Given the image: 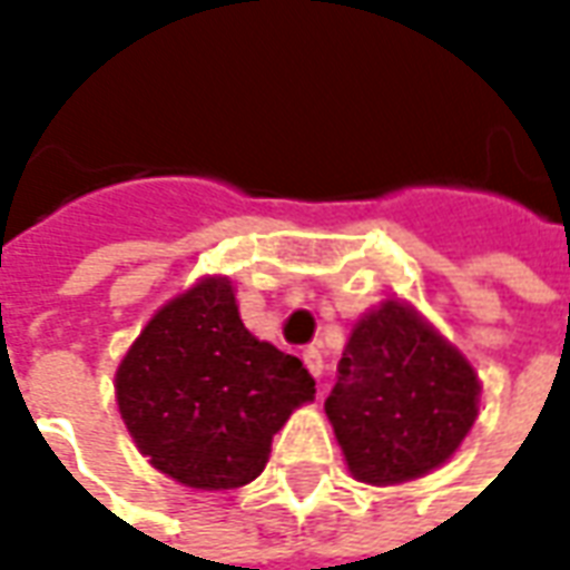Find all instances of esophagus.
I'll list each match as a JSON object with an SVG mask.
<instances>
[{"mask_svg": "<svg viewBox=\"0 0 570 570\" xmlns=\"http://www.w3.org/2000/svg\"><path fill=\"white\" fill-rule=\"evenodd\" d=\"M302 360H305V366H308V372L314 375V379H321L323 375V354L317 351V347H305L302 351Z\"/></svg>", "mask_w": 570, "mask_h": 570, "instance_id": "esophagus-1", "label": "esophagus"}]
</instances>
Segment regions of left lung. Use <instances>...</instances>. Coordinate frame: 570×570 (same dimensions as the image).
Instances as JSON below:
<instances>
[{"instance_id": "obj_1", "label": "left lung", "mask_w": 570, "mask_h": 570, "mask_svg": "<svg viewBox=\"0 0 570 570\" xmlns=\"http://www.w3.org/2000/svg\"><path fill=\"white\" fill-rule=\"evenodd\" d=\"M473 366L400 302L351 333L326 396L338 445L360 482L391 485L449 461L476 421Z\"/></svg>"}]
</instances>
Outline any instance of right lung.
I'll return each instance as SVG.
<instances>
[{"label":"right lung","instance_id":"obj_1","mask_svg":"<svg viewBox=\"0 0 570 570\" xmlns=\"http://www.w3.org/2000/svg\"><path fill=\"white\" fill-rule=\"evenodd\" d=\"M116 394L149 464L216 491L259 476L272 436L314 396V379L302 360L249 335L228 281L210 277L151 317L118 366Z\"/></svg>","mask_w":570,"mask_h":570}]
</instances>
